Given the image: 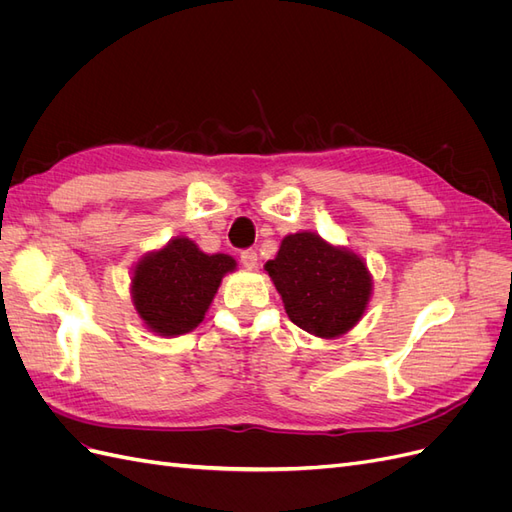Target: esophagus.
Listing matches in <instances>:
<instances>
[{
    "label": "esophagus",
    "mask_w": 512,
    "mask_h": 512,
    "mask_svg": "<svg viewBox=\"0 0 512 512\" xmlns=\"http://www.w3.org/2000/svg\"><path fill=\"white\" fill-rule=\"evenodd\" d=\"M241 265H243L245 269H256V265H258V254H256V250H243V252H241Z\"/></svg>",
    "instance_id": "obj_1"
}]
</instances>
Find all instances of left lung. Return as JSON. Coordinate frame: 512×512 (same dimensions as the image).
<instances>
[{"label": "left lung", "instance_id": "8db88e82", "mask_svg": "<svg viewBox=\"0 0 512 512\" xmlns=\"http://www.w3.org/2000/svg\"><path fill=\"white\" fill-rule=\"evenodd\" d=\"M282 294L288 318L318 337L350 331L363 316L371 277L365 262L314 232L288 235L265 267Z\"/></svg>", "mask_w": 512, "mask_h": 512}]
</instances>
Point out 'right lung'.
Segmentation results:
<instances>
[{
    "label": "right lung",
    "mask_w": 512,
    "mask_h": 512,
    "mask_svg": "<svg viewBox=\"0 0 512 512\" xmlns=\"http://www.w3.org/2000/svg\"><path fill=\"white\" fill-rule=\"evenodd\" d=\"M237 267L226 254H205L185 237L147 254L134 269L132 294L138 316L164 337L190 333L205 318L222 277Z\"/></svg>",
    "instance_id": "add662e5"
}]
</instances>
